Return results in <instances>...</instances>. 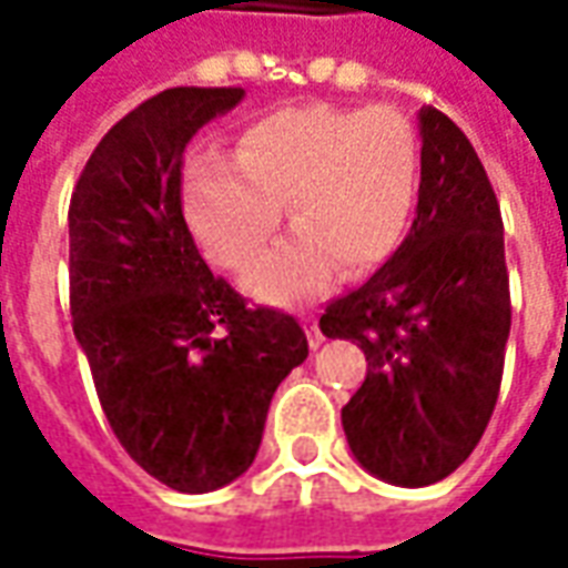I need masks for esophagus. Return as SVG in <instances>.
Masks as SVG:
<instances>
[{"instance_id": "obj_1", "label": "esophagus", "mask_w": 568, "mask_h": 568, "mask_svg": "<svg viewBox=\"0 0 568 568\" xmlns=\"http://www.w3.org/2000/svg\"><path fill=\"white\" fill-rule=\"evenodd\" d=\"M307 341H310V346H313V349H316V346L325 341V334H322L320 322H316V320H307Z\"/></svg>"}]
</instances>
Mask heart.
Returning <instances> with one entry per match:
<instances>
[{"instance_id":"heart-1","label":"heart","mask_w":568,"mask_h":568,"mask_svg":"<svg viewBox=\"0 0 568 568\" xmlns=\"http://www.w3.org/2000/svg\"><path fill=\"white\" fill-rule=\"evenodd\" d=\"M417 136L393 109L304 105L243 133L234 158L203 154L185 173V212L215 264L243 271L267 246L285 203L297 236L248 271L261 301L313 295L332 261L356 271L402 236L417 191Z\"/></svg>"}]
</instances>
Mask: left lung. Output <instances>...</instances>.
I'll use <instances>...</instances> for the list:
<instances>
[{
    "label": "left lung",
    "mask_w": 568,
    "mask_h": 568,
    "mask_svg": "<svg viewBox=\"0 0 568 568\" xmlns=\"http://www.w3.org/2000/svg\"><path fill=\"white\" fill-rule=\"evenodd\" d=\"M417 215L393 258L322 313L325 337L368 358L341 410L358 465L428 487L475 450L499 398L511 292L496 191L450 118L419 109Z\"/></svg>",
    "instance_id": "8db88e82"
}]
</instances>
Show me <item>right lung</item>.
<instances>
[{"label":"right lung","mask_w":568,"mask_h":568,"mask_svg":"<svg viewBox=\"0 0 568 568\" xmlns=\"http://www.w3.org/2000/svg\"><path fill=\"white\" fill-rule=\"evenodd\" d=\"M243 88H170L93 149L69 203V307L105 419L151 477L210 493L255 463L276 386L307 358L295 316L246 307L182 215V158Z\"/></svg>","instance_id":"obj_1"}]
</instances>
